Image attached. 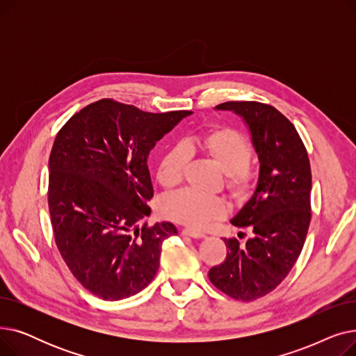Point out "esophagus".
Here are the masks:
<instances>
[{
  "label": "esophagus",
  "instance_id": "1",
  "mask_svg": "<svg viewBox=\"0 0 356 356\" xmlns=\"http://www.w3.org/2000/svg\"><path fill=\"white\" fill-rule=\"evenodd\" d=\"M181 235H186V236H192V238H204V234L200 232V231H196V229H189V228H184L180 231Z\"/></svg>",
  "mask_w": 356,
  "mask_h": 356
}]
</instances>
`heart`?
I'll list each match as a JSON object with an SVG mask.
<instances>
[{"label": "heart", "instance_id": "obj_1", "mask_svg": "<svg viewBox=\"0 0 356 356\" xmlns=\"http://www.w3.org/2000/svg\"><path fill=\"white\" fill-rule=\"evenodd\" d=\"M186 147L191 152H202L213 159L225 172L227 188L235 195H244L252 188L255 176L252 167L248 164L251 145L238 131L232 128H213L186 141ZM188 149L183 145H175L163 154L157 168V180L163 188L172 189L183 181L189 163ZM161 211L167 218H172L183 225L203 228L225 215L228 204L220 196H209L184 189L168 195L161 203Z\"/></svg>", "mask_w": 356, "mask_h": 356}]
</instances>
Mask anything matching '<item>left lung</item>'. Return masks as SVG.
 <instances>
[{"label":"left lung","mask_w":356,"mask_h":356,"mask_svg":"<svg viewBox=\"0 0 356 356\" xmlns=\"http://www.w3.org/2000/svg\"><path fill=\"white\" fill-rule=\"evenodd\" d=\"M215 108L234 111L248 125L259 175L252 196L231 219L251 236L242 244L225 238L227 258L208 275L222 293L252 302L283 282L303 250L312 218L310 161L297 129L274 106L231 101Z\"/></svg>","instance_id":"1"}]
</instances>
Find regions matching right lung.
<instances>
[{"label":"right lung","mask_w":356,"mask_h":356,"mask_svg":"<svg viewBox=\"0 0 356 356\" xmlns=\"http://www.w3.org/2000/svg\"><path fill=\"white\" fill-rule=\"evenodd\" d=\"M192 111L144 112L101 99L56 136L49 159V212L58 250L74 278L104 300L145 289L160 266L170 222L148 227L154 191L148 154Z\"/></svg>","instance_id":"obj_1"}]
</instances>
